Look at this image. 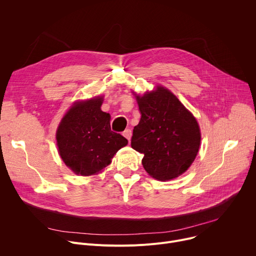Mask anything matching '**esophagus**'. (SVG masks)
<instances>
[{
	"instance_id": "obj_1",
	"label": "esophagus",
	"mask_w": 256,
	"mask_h": 256,
	"mask_svg": "<svg viewBox=\"0 0 256 256\" xmlns=\"http://www.w3.org/2000/svg\"><path fill=\"white\" fill-rule=\"evenodd\" d=\"M122 136L130 142V136H132V130H130V128H128V130H126L124 132H122Z\"/></svg>"
}]
</instances>
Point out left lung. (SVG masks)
<instances>
[{
    "mask_svg": "<svg viewBox=\"0 0 256 256\" xmlns=\"http://www.w3.org/2000/svg\"><path fill=\"white\" fill-rule=\"evenodd\" d=\"M140 120L134 128L132 148L144 154L142 164L152 177L166 181L184 173L200 144L196 118L168 89L136 94Z\"/></svg>",
    "mask_w": 256,
    "mask_h": 256,
    "instance_id": "1",
    "label": "left lung"
}]
</instances>
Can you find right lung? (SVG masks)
<instances>
[{"label":"right lung","instance_id":"obj_1","mask_svg":"<svg viewBox=\"0 0 256 256\" xmlns=\"http://www.w3.org/2000/svg\"><path fill=\"white\" fill-rule=\"evenodd\" d=\"M103 97L72 104L56 130L58 153L76 174L89 176L112 163L128 140L110 128V114L101 110Z\"/></svg>","mask_w":256,"mask_h":256}]
</instances>
